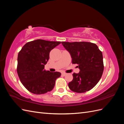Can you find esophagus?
<instances>
[{
  "instance_id": "obj_1",
  "label": "esophagus",
  "mask_w": 124,
  "mask_h": 124,
  "mask_svg": "<svg viewBox=\"0 0 124 124\" xmlns=\"http://www.w3.org/2000/svg\"><path fill=\"white\" fill-rule=\"evenodd\" d=\"M62 76H65L66 75H67V73H65V72H62Z\"/></svg>"
}]
</instances>
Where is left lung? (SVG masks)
Instances as JSON below:
<instances>
[{"label":"left lung","instance_id":"8db88e82","mask_svg":"<svg viewBox=\"0 0 124 124\" xmlns=\"http://www.w3.org/2000/svg\"><path fill=\"white\" fill-rule=\"evenodd\" d=\"M72 58V63L78 64L80 71L74 73L68 84L71 91L82 93L90 91L98 83L104 69L103 56L95 43L88 42H62Z\"/></svg>","mask_w":124,"mask_h":124}]
</instances>
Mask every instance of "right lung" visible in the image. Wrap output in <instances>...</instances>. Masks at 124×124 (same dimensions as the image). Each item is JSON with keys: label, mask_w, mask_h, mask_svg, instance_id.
Returning a JSON list of instances; mask_svg holds the SVG:
<instances>
[{"label": "right lung", "mask_w": 124, "mask_h": 124, "mask_svg": "<svg viewBox=\"0 0 124 124\" xmlns=\"http://www.w3.org/2000/svg\"><path fill=\"white\" fill-rule=\"evenodd\" d=\"M61 43L38 39L26 43L19 52L17 72L21 83L29 92L44 94L54 87L56 78L61 73L44 70V65L49 59L50 51Z\"/></svg>", "instance_id": "add662e5"}]
</instances>
